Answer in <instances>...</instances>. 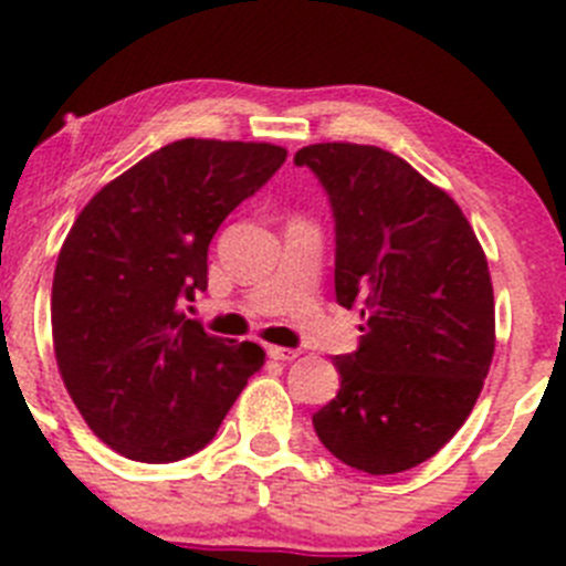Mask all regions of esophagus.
Masks as SVG:
<instances>
[{
	"label": "esophagus",
	"instance_id": "1",
	"mask_svg": "<svg viewBox=\"0 0 566 566\" xmlns=\"http://www.w3.org/2000/svg\"><path fill=\"white\" fill-rule=\"evenodd\" d=\"M268 355L273 357V360H282V363H290L295 360V357L301 355L298 348H284V346H268Z\"/></svg>",
	"mask_w": 566,
	"mask_h": 566
}]
</instances>
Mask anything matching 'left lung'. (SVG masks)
Returning a JSON list of instances; mask_svg holds the SVG:
<instances>
[{
	"label": "left lung",
	"mask_w": 566,
	"mask_h": 566,
	"mask_svg": "<svg viewBox=\"0 0 566 566\" xmlns=\"http://www.w3.org/2000/svg\"><path fill=\"white\" fill-rule=\"evenodd\" d=\"M335 211V295L360 310V348L335 357L340 390L313 424L368 474L419 467L478 402L494 357V287L461 206L405 158L324 142L295 153Z\"/></svg>",
	"instance_id": "obj_1"
}]
</instances>
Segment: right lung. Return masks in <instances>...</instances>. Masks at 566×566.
I'll use <instances>...</instances> for the list:
<instances>
[{
    "label": "right lung",
    "mask_w": 566,
    "mask_h": 566,
    "mask_svg": "<svg viewBox=\"0 0 566 566\" xmlns=\"http://www.w3.org/2000/svg\"><path fill=\"white\" fill-rule=\"evenodd\" d=\"M287 158L268 142L181 139L105 184L77 214L52 279V346L94 436L172 463L203 450L265 366L256 343L184 315L206 290L214 231Z\"/></svg>",
    "instance_id": "right-lung-1"
}]
</instances>
